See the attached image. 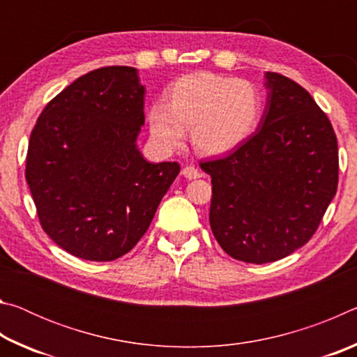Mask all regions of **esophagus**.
<instances>
[{
	"instance_id": "1",
	"label": "esophagus",
	"mask_w": 357,
	"mask_h": 357,
	"mask_svg": "<svg viewBox=\"0 0 357 357\" xmlns=\"http://www.w3.org/2000/svg\"><path fill=\"white\" fill-rule=\"evenodd\" d=\"M183 174L187 178V179H197V178H202L203 173L198 170L197 167L193 165H187L183 168Z\"/></svg>"
}]
</instances>
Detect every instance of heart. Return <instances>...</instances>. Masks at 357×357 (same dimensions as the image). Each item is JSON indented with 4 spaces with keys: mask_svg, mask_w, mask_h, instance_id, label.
I'll list each match as a JSON object with an SVG mask.
<instances>
[{
    "mask_svg": "<svg viewBox=\"0 0 357 357\" xmlns=\"http://www.w3.org/2000/svg\"><path fill=\"white\" fill-rule=\"evenodd\" d=\"M263 116V96L249 80L213 72H195L168 86L165 104L148 108L154 143L178 148L190 129L193 148L202 154H223L244 143Z\"/></svg>",
    "mask_w": 357,
    "mask_h": 357,
    "instance_id": "obj_1",
    "label": "heart"
}]
</instances>
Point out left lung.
Instances as JSON below:
<instances>
[{
  "instance_id": "left-lung-1",
  "label": "left lung",
  "mask_w": 357,
  "mask_h": 357,
  "mask_svg": "<svg viewBox=\"0 0 357 357\" xmlns=\"http://www.w3.org/2000/svg\"><path fill=\"white\" fill-rule=\"evenodd\" d=\"M258 130L228 155L200 162L211 174L209 223L229 257L271 263L307 244L338 184L337 137L312 96L266 72Z\"/></svg>"
}]
</instances>
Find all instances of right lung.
Masks as SVG:
<instances>
[{
	"label": "right lung",
	"mask_w": 357,
	"mask_h": 357,
	"mask_svg": "<svg viewBox=\"0 0 357 357\" xmlns=\"http://www.w3.org/2000/svg\"><path fill=\"white\" fill-rule=\"evenodd\" d=\"M144 86L135 68L88 72L42 110L29 137L25 178L40 227L89 261L126 255L146 233L179 173L137 148Z\"/></svg>",
	"instance_id": "add662e5"
}]
</instances>
